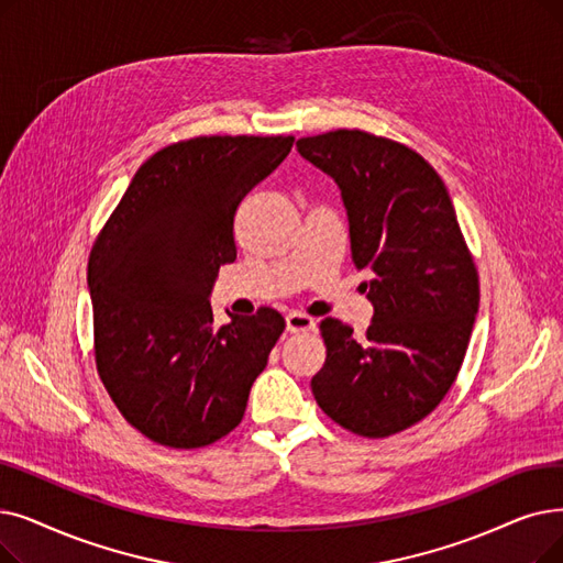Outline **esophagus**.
<instances>
[{"instance_id": "34e87169", "label": "esophagus", "mask_w": 563, "mask_h": 563, "mask_svg": "<svg viewBox=\"0 0 563 563\" xmlns=\"http://www.w3.org/2000/svg\"><path fill=\"white\" fill-rule=\"evenodd\" d=\"M285 324H287V331L289 333H299V331H312L317 327V322L312 320L310 314H303V312H287L285 317Z\"/></svg>"}]
</instances>
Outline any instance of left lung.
<instances>
[{
	"mask_svg": "<svg viewBox=\"0 0 563 563\" xmlns=\"http://www.w3.org/2000/svg\"><path fill=\"white\" fill-rule=\"evenodd\" d=\"M299 154L340 188L352 262L375 308L363 338L327 317V361L310 382L329 419L379 439L444 400L478 312V274L449 190L409 146L365 131L301 137Z\"/></svg>",
	"mask_w": 563,
	"mask_h": 563,
	"instance_id": "left-lung-1",
	"label": "left lung"
}]
</instances>
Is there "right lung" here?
Masks as SVG:
<instances>
[{"label": "right lung", "instance_id": "obj_1", "mask_svg": "<svg viewBox=\"0 0 563 563\" xmlns=\"http://www.w3.org/2000/svg\"><path fill=\"white\" fill-rule=\"evenodd\" d=\"M291 135H202L146 158L96 239L87 283L96 371L135 430L169 449L232 432L285 331L283 314H230L209 295L236 260L241 200L289 154Z\"/></svg>", "mask_w": 563, "mask_h": 563}]
</instances>
